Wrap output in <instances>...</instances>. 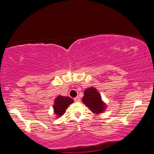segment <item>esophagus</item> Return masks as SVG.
Returning a JSON list of instances; mask_svg holds the SVG:
<instances>
[{"mask_svg": "<svg viewBox=\"0 0 154 154\" xmlns=\"http://www.w3.org/2000/svg\"><path fill=\"white\" fill-rule=\"evenodd\" d=\"M80 100H81V99H80L79 97H75V98H74L75 102H79Z\"/></svg>", "mask_w": 154, "mask_h": 154, "instance_id": "obj_1", "label": "esophagus"}]
</instances>
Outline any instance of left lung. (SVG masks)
<instances>
[{
	"mask_svg": "<svg viewBox=\"0 0 154 154\" xmlns=\"http://www.w3.org/2000/svg\"><path fill=\"white\" fill-rule=\"evenodd\" d=\"M82 101L94 113H101L106 108V105L102 100L99 92L93 87L85 90Z\"/></svg>",
	"mask_w": 154,
	"mask_h": 154,
	"instance_id": "8db88e82",
	"label": "left lung"
}]
</instances>
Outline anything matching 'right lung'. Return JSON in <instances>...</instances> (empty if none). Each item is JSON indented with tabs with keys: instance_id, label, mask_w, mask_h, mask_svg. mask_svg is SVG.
I'll return each instance as SVG.
<instances>
[{
	"instance_id": "obj_1",
	"label": "right lung",
	"mask_w": 154,
	"mask_h": 154,
	"mask_svg": "<svg viewBox=\"0 0 154 154\" xmlns=\"http://www.w3.org/2000/svg\"><path fill=\"white\" fill-rule=\"evenodd\" d=\"M73 103V100L69 97H64L59 95L54 100V114L57 115L58 117L62 116L65 113L66 109L67 107Z\"/></svg>"
}]
</instances>
